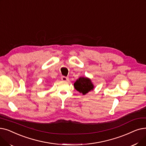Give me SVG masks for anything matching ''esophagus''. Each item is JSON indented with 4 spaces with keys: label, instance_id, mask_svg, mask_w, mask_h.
<instances>
[{
    "label": "esophagus",
    "instance_id": "1",
    "mask_svg": "<svg viewBox=\"0 0 146 146\" xmlns=\"http://www.w3.org/2000/svg\"><path fill=\"white\" fill-rule=\"evenodd\" d=\"M61 80L62 81H68L69 78L68 77H64V76H62V77H61Z\"/></svg>",
    "mask_w": 146,
    "mask_h": 146
}]
</instances>
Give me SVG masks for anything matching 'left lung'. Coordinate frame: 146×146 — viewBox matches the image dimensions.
Here are the masks:
<instances>
[{"label": "left lung", "instance_id": "8db88e82", "mask_svg": "<svg viewBox=\"0 0 146 146\" xmlns=\"http://www.w3.org/2000/svg\"><path fill=\"white\" fill-rule=\"evenodd\" d=\"M74 86L75 88L83 95H85L94 88V85L91 80L87 77H80L75 82Z\"/></svg>", "mask_w": 146, "mask_h": 146}]
</instances>
